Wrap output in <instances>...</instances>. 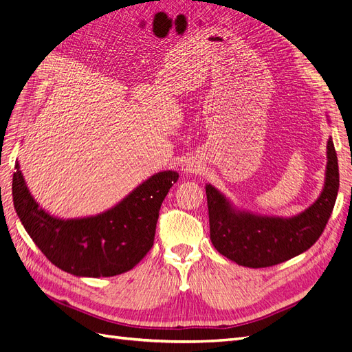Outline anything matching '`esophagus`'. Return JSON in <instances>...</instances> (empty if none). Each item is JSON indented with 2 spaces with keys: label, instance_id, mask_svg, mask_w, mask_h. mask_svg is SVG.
Listing matches in <instances>:
<instances>
[{
  "label": "esophagus",
  "instance_id": "1",
  "mask_svg": "<svg viewBox=\"0 0 352 352\" xmlns=\"http://www.w3.org/2000/svg\"><path fill=\"white\" fill-rule=\"evenodd\" d=\"M180 168H182V172L186 173V175L197 173L199 170V163L195 162V160H192V158H188L182 163V167H180Z\"/></svg>",
  "mask_w": 352,
  "mask_h": 352
}]
</instances>
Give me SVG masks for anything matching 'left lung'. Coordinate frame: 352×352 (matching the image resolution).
<instances>
[{
	"mask_svg": "<svg viewBox=\"0 0 352 352\" xmlns=\"http://www.w3.org/2000/svg\"><path fill=\"white\" fill-rule=\"evenodd\" d=\"M339 189L338 157L327 141L326 182L320 197L298 216L265 217L238 211L219 190L207 185L210 239L214 248L245 267H270L307 251L323 233Z\"/></svg>",
	"mask_w": 352,
	"mask_h": 352,
	"instance_id": "1",
	"label": "left lung"
}]
</instances>
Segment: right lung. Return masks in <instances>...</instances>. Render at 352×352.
<instances>
[{
  "instance_id": "right-lung-1",
  "label": "right lung",
  "mask_w": 352,
  "mask_h": 352,
  "mask_svg": "<svg viewBox=\"0 0 352 352\" xmlns=\"http://www.w3.org/2000/svg\"><path fill=\"white\" fill-rule=\"evenodd\" d=\"M13 175V202L29 236L45 257L74 276L110 278L133 269L153 248L158 211L179 173L151 176L98 216L63 220L50 216L30 195L20 166Z\"/></svg>"
}]
</instances>
